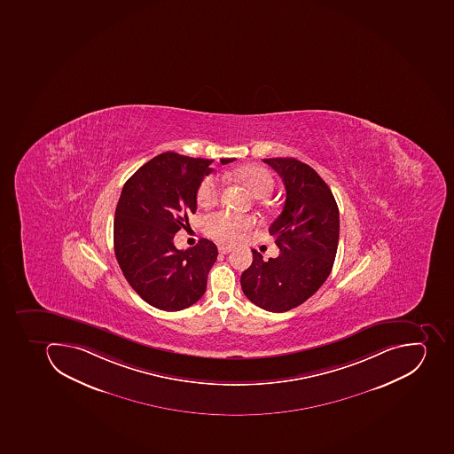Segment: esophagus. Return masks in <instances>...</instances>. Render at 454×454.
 <instances>
[{
  "label": "esophagus",
  "instance_id": "obj_1",
  "mask_svg": "<svg viewBox=\"0 0 454 454\" xmlns=\"http://www.w3.org/2000/svg\"><path fill=\"white\" fill-rule=\"evenodd\" d=\"M218 251H220V254H229V253H231V248L230 247H224V246H220L218 247Z\"/></svg>",
  "mask_w": 454,
  "mask_h": 454
}]
</instances>
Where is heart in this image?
<instances>
[{
    "instance_id": "b5f03b06",
    "label": "heart",
    "mask_w": 454,
    "mask_h": 454,
    "mask_svg": "<svg viewBox=\"0 0 454 454\" xmlns=\"http://www.w3.org/2000/svg\"><path fill=\"white\" fill-rule=\"evenodd\" d=\"M236 177L250 190L257 199H266L274 192V177L264 167L247 166L236 171ZM223 177L218 174L207 176L199 187L197 200L201 206H210L217 201L222 192ZM254 225L250 215L232 213L229 210L214 211L204 217L203 227L207 236L220 243H236L243 232L248 231Z\"/></svg>"
}]
</instances>
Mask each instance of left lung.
<instances>
[{
    "instance_id": "obj_1",
    "label": "left lung",
    "mask_w": 454,
    "mask_h": 454,
    "mask_svg": "<svg viewBox=\"0 0 454 454\" xmlns=\"http://www.w3.org/2000/svg\"><path fill=\"white\" fill-rule=\"evenodd\" d=\"M283 178L286 201L270 225L280 253L253 262L241 274L243 293L260 309L284 313L309 300L330 276L339 246V207L311 167L295 159H264Z\"/></svg>"
}]
</instances>
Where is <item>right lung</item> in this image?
<instances>
[{
  "label": "right lung",
  "mask_w": 454,
  "mask_h": 454,
  "mask_svg": "<svg viewBox=\"0 0 454 454\" xmlns=\"http://www.w3.org/2000/svg\"><path fill=\"white\" fill-rule=\"evenodd\" d=\"M234 159H222V164ZM213 160L167 152L145 162L122 187L114 218V253L134 292L155 309L178 311L206 293L217 260L213 241L178 250L174 234L197 210V192Z\"/></svg>",
  "instance_id": "add662e5"
}]
</instances>
